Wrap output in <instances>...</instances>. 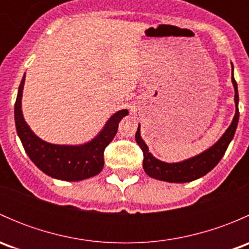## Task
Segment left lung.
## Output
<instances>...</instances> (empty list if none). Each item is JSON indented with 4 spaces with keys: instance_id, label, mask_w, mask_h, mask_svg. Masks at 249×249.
<instances>
[{
    "instance_id": "1",
    "label": "left lung",
    "mask_w": 249,
    "mask_h": 249,
    "mask_svg": "<svg viewBox=\"0 0 249 249\" xmlns=\"http://www.w3.org/2000/svg\"><path fill=\"white\" fill-rule=\"evenodd\" d=\"M231 67L233 70L232 64ZM231 82L233 89H235V97H233V100H235L236 107L235 115H233L231 124L228 127L227 131L223 134V136L212 147L197 154L196 157L189 158V159L183 160V161L179 162H165L157 159L155 157H153L152 153H149L147 144H145L144 141L141 137V126L139 125L135 139H136V142L139 143L141 149L143 150V170H144V172L149 177L170 183L192 182V180L197 179V178L202 177L206 173L210 172L220 161L225 150H227L228 145H229V143L233 139L236 127H237L238 117H240V113H238L237 83H236L233 76L231 77Z\"/></svg>"
}]
</instances>
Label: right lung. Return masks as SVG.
Segmentation results:
<instances>
[{"label":"right lung","instance_id":"add662e5","mask_svg":"<svg viewBox=\"0 0 249 249\" xmlns=\"http://www.w3.org/2000/svg\"><path fill=\"white\" fill-rule=\"evenodd\" d=\"M25 74L18 90L14 119L18 136L32 162L50 177L69 182H78L99 175L104 169L105 148L114 139L120 120L129 114V110L122 109L114 113L104 129L89 142L78 145L53 144L39 139L25 122L21 110Z\"/></svg>","mask_w":249,"mask_h":249}]
</instances>
